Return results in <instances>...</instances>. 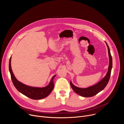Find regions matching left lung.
<instances>
[{
	"instance_id": "left-lung-1",
	"label": "left lung",
	"mask_w": 124,
	"mask_h": 124,
	"mask_svg": "<svg viewBox=\"0 0 124 124\" xmlns=\"http://www.w3.org/2000/svg\"><path fill=\"white\" fill-rule=\"evenodd\" d=\"M106 43V42H105ZM108 48V53L109 59V63L108 73L100 82L96 84L86 88H81L75 86L72 82H70V85L73 90L78 94L84 97H91L96 95L97 94L102 91L108 84L111 75V71L112 68V58L110 54V49L108 44L106 43Z\"/></svg>"
}]
</instances>
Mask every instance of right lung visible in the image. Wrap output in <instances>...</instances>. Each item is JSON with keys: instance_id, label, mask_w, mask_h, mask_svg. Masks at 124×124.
I'll return each instance as SVG.
<instances>
[{"instance_id": "obj_1", "label": "right lung", "mask_w": 124, "mask_h": 124, "mask_svg": "<svg viewBox=\"0 0 124 124\" xmlns=\"http://www.w3.org/2000/svg\"><path fill=\"white\" fill-rule=\"evenodd\" d=\"M11 57L10 58L9 65V71L11 74V79L14 85L20 92L28 98L33 100L42 99L46 97L50 94L54 88V84L53 80H54V78L55 75L52 78L49 84L46 87L39 88L29 86L23 84L16 79L12 72L11 66Z\"/></svg>"}]
</instances>
